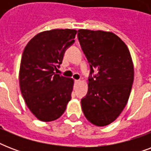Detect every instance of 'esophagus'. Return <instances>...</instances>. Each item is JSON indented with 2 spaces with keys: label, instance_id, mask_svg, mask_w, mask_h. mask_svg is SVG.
Segmentation results:
<instances>
[{
  "label": "esophagus",
  "instance_id": "1",
  "mask_svg": "<svg viewBox=\"0 0 151 151\" xmlns=\"http://www.w3.org/2000/svg\"><path fill=\"white\" fill-rule=\"evenodd\" d=\"M79 82H80V81L79 80H74V83H75V84H78Z\"/></svg>",
  "mask_w": 151,
  "mask_h": 151
}]
</instances>
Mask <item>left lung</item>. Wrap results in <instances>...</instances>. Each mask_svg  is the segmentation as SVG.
Returning a JSON list of instances; mask_svg holds the SVG:
<instances>
[{"label": "left lung", "instance_id": "1", "mask_svg": "<svg viewBox=\"0 0 151 151\" xmlns=\"http://www.w3.org/2000/svg\"><path fill=\"white\" fill-rule=\"evenodd\" d=\"M78 37L90 65L88 90L81 99L85 117L96 126L117 119L129 100L133 63L124 41L111 32L81 29ZM94 70L97 73L93 77Z\"/></svg>", "mask_w": 151, "mask_h": 151}]
</instances>
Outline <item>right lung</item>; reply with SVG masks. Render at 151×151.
<instances>
[{
	"instance_id": "1",
	"label": "right lung",
	"mask_w": 151,
	"mask_h": 151,
	"mask_svg": "<svg viewBox=\"0 0 151 151\" xmlns=\"http://www.w3.org/2000/svg\"><path fill=\"white\" fill-rule=\"evenodd\" d=\"M77 30L55 29L39 33L25 47L19 69V86L26 104L41 122L61 117L71 99L73 80L57 74L66 48Z\"/></svg>"
}]
</instances>
